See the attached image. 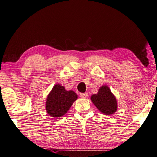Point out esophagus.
I'll use <instances>...</instances> for the list:
<instances>
[{
    "mask_svg": "<svg viewBox=\"0 0 157 157\" xmlns=\"http://www.w3.org/2000/svg\"><path fill=\"white\" fill-rule=\"evenodd\" d=\"M79 96L81 98H86L88 97V94L87 93H84V94H79Z\"/></svg>",
    "mask_w": 157,
    "mask_h": 157,
    "instance_id": "obj_1",
    "label": "esophagus"
}]
</instances>
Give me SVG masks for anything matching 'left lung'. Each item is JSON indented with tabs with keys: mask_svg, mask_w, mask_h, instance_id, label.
I'll list each match as a JSON object with an SVG mask.
<instances>
[{
	"mask_svg": "<svg viewBox=\"0 0 157 157\" xmlns=\"http://www.w3.org/2000/svg\"><path fill=\"white\" fill-rule=\"evenodd\" d=\"M91 100L98 109L105 115H112L118 109L116 98L107 85L100 87L98 94L91 95Z\"/></svg>",
	"mask_w": 157,
	"mask_h": 157,
	"instance_id": "8db88e82",
	"label": "left lung"
}]
</instances>
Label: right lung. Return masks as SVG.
Listing matches in <instances>:
<instances>
[{"label":"right lung","instance_id":"add662e5","mask_svg":"<svg viewBox=\"0 0 157 157\" xmlns=\"http://www.w3.org/2000/svg\"><path fill=\"white\" fill-rule=\"evenodd\" d=\"M77 99L78 95L72 90L67 91L63 86L56 84L47 96L46 112L51 117H62L67 113Z\"/></svg>","mask_w":157,"mask_h":157}]
</instances>
